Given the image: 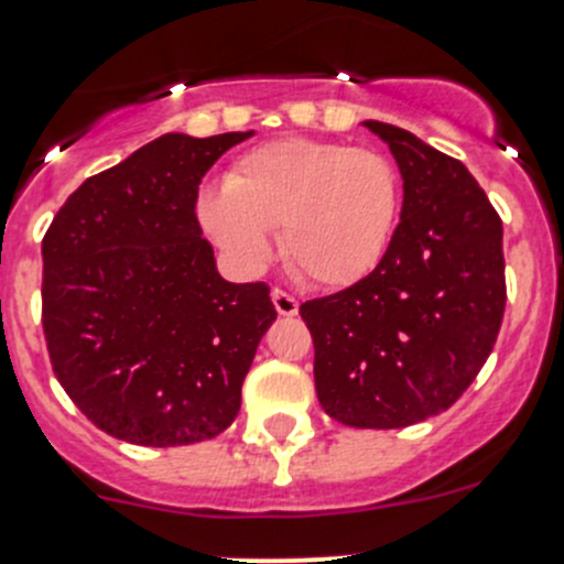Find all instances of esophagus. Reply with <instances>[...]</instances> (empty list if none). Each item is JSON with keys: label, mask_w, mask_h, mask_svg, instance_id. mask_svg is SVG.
<instances>
[{"label": "esophagus", "mask_w": 564, "mask_h": 564, "mask_svg": "<svg viewBox=\"0 0 564 564\" xmlns=\"http://www.w3.org/2000/svg\"><path fill=\"white\" fill-rule=\"evenodd\" d=\"M272 305H275V311L281 316H297L300 311V303L292 297V294H286L283 289H272Z\"/></svg>", "instance_id": "obj_1"}]
</instances>
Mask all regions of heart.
<instances>
[{
	"label": "heart",
	"mask_w": 564,
	"mask_h": 564,
	"mask_svg": "<svg viewBox=\"0 0 564 564\" xmlns=\"http://www.w3.org/2000/svg\"><path fill=\"white\" fill-rule=\"evenodd\" d=\"M398 174L384 155L338 141L278 139L246 152L226 185L198 193L204 235L259 270L281 229L286 264L316 286H349L382 261L398 218Z\"/></svg>",
	"instance_id": "1"
}]
</instances>
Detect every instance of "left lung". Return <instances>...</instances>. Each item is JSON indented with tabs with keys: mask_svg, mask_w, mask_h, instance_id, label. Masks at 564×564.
I'll list each match as a JSON object with an SVG mask.
<instances>
[{
	"mask_svg": "<svg viewBox=\"0 0 564 564\" xmlns=\"http://www.w3.org/2000/svg\"><path fill=\"white\" fill-rule=\"evenodd\" d=\"M362 124L398 163L401 224L371 275L300 314L324 412L355 429H406L451 409L497 344L502 220L456 158L395 124Z\"/></svg>",
	"mask_w": 564,
	"mask_h": 564,
	"instance_id": "8db88e82",
	"label": "left lung"
}]
</instances>
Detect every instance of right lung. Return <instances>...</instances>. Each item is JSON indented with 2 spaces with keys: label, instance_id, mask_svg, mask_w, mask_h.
Listing matches in <instances>:
<instances>
[{
  "label": "right lung",
  "instance_id": "obj_1",
  "mask_svg": "<svg viewBox=\"0 0 564 564\" xmlns=\"http://www.w3.org/2000/svg\"><path fill=\"white\" fill-rule=\"evenodd\" d=\"M253 135L166 133L89 176L43 240V329L56 379L113 440L180 447L235 423L264 283H231L196 220L198 182Z\"/></svg>",
  "mask_w": 564,
  "mask_h": 564
}]
</instances>
